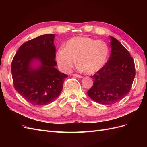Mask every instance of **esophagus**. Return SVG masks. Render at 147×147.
<instances>
[{"mask_svg": "<svg viewBox=\"0 0 147 147\" xmlns=\"http://www.w3.org/2000/svg\"><path fill=\"white\" fill-rule=\"evenodd\" d=\"M73 75L74 77H78V78H82L83 77V76H82V75H78V74H74Z\"/></svg>", "mask_w": 147, "mask_h": 147, "instance_id": "obj_1", "label": "esophagus"}]
</instances>
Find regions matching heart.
Listing matches in <instances>:
<instances>
[{"label": "heart", "instance_id": "b5f03b06", "mask_svg": "<svg viewBox=\"0 0 147 147\" xmlns=\"http://www.w3.org/2000/svg\"><path fill=\"white\" fill-rule=\"evenodd\" d=\"M109 54L107 44L88 37H75L67 42L56 53V61L59 69L69 72L77 64L80 69L88 74L98 72L105 65Z\"/></svg>", "mask_w": 147, "mask_h": 147}]
</instances>
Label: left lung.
I'll return each instance as SVG.
<instances>
[{"instance_id":"obj_1","label":"left lung","mask_w":147,"mask_h":147,"mask_svg":"<svg viewBox=\"0 0 147 147\" xmlns=\"http://www.w3.org/2000/svg\"><path fill=\"white\" fill-rule=\"evenodd\" d=\"M109 60L91 77L94 80L88 95L100 104L111 105L121 100L129 92L136 75L134 61L129 52L118 40L110 37Z\"/></svg>"}]
</instances>
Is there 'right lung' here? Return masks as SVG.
<instances>
[{
    "label": "right lung",
    "instance_id": "1",
    "mask_svg": "<svg viewBox=\"0 0 147 147\" xmlns=\"http://www.w3.org/2000/svg\"><path fill=\"white\" fill-rule=\"evenodd\" d=\"M55 37L54 34H45L24 43L11 62L15 90L33 105H44L54 101L68 77L55 68ZM34 59H38L41 63L37 69L31 67V62Z\"/></svg>",
    "mask_w": 147,
    "mask_h": 147
}]
</instances>
